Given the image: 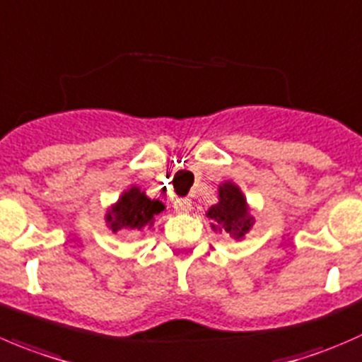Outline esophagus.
Instances as JSON below:
<instances>
[{
	"mask_svg": "<svg viewBox=\"0 0 362 362\" xmlns=\"http://www.w3.org/2000/svg\"><path fill=\"white\" fill-rule=\"evenodd\" d=\"M174 209H176V213H180V214L189 213V211H192V200H189V199H176V200H174Z\"/></svg>",
	"mask_w": 362,
	"mask_h": 362,
	"instance_id": "1",
	"label": "esophagus"
}]
</instances>
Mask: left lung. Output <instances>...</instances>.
Returning a JSON list of instances; mask_svg holds the SVG:
<instances>
[{"label": "left lung", "mask_w": 362, "mask_h": 362, "mask_svg": "<svg viewBox=\"0 0 362 362\" xmlns=\"http://www.w3.org/2000/svg\"><path fill=\"white\" fill-rule=\"evenodd\" d=\"M218 197L220 202L206 213L207 218L214 221L211 227L213 230L218 228L220 232H227L234 239H243L253 225V216H250L245 195L234 182L227 181L218 189Z\"/></svg>", "instance_id": "8db88e82"}]
</instances>
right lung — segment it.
<instances>
[{
	"label": "right lung",
	"mask_w": 362,
	"mask_h": 362,
	"mask_svg": "<svg viewBox=\"0 0 362 362\" xmlns=\"http://www.w3.org/2000/svg\"><path fill=\"white\" fill-rule=\"evenodd\" d=\"M165 209L160 200H153L146 197L144 192L132 186L128 192L121 195L116 206L107 213L105 220L112 232L121 230V228H128V230H141L146 225L151 227L155 216Z\"/></svg>",
	"instance_id": "right-lung-1"
}]
</instances>
